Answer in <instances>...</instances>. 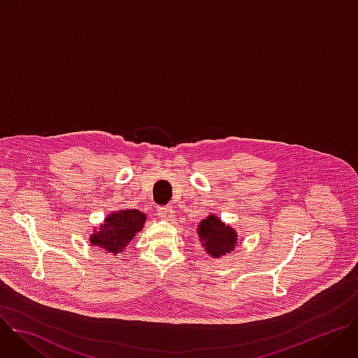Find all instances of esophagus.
<instances>
[{
	"mask_svg": "<svg viewBox=\"0 0 358 358\" xmlns=\"http://www.w3.org/2000/svg\"><path fill=\"white\" fill-rule=\"evenodd\" d=\"M159 217H160L162 220H167V221L173 220V218H174V210H173V207H160V208H159Z\"/></svg>",
	"mask_w": 358,
	"mask_h": 358,
	"instance_id": "34e87169",
	"label": "esophagus"
}]
</instances>
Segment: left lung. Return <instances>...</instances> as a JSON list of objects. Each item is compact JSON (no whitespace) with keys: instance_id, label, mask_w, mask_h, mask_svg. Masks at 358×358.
I'll return each mask as SVG.
<instances>
[{"instance_id":"obj_1","label":"left lung","mask_w":358,"mask_h":358,"mask_svg":"<svg viewBox=\"0 0 358 358\" xmlns=\"http://www.w3.org/2000/svg\"><path fill=\"white\" fill-rule=\"evenodd\" d=\"M198 238L213 258H221L232 252L236 246L238 235L236 231L224 224L218 217L208 215L206 220H202L196 229Z\"/></svg>"}]
</instances>
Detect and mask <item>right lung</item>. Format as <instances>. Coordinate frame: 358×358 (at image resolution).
Returning <instances> with one entry per match:
<instances>
[{
  "mask_svg": "<svg viewBox=\"0 0 358 358\" xmlns=\"http://www.w3.org/2000/svg\"><path fill=\"white\" fill-rule=\"evenodd\" d=\"M145 222V214L138 210H120L108 215L90 235V245L105 249L108 253L117 255L129 245Z\"/></svg>",
  "mask_w": 358,
  "mask_h": 358,
  "instance_id": "1",
  "label": "right lung"
}]
</instances>
